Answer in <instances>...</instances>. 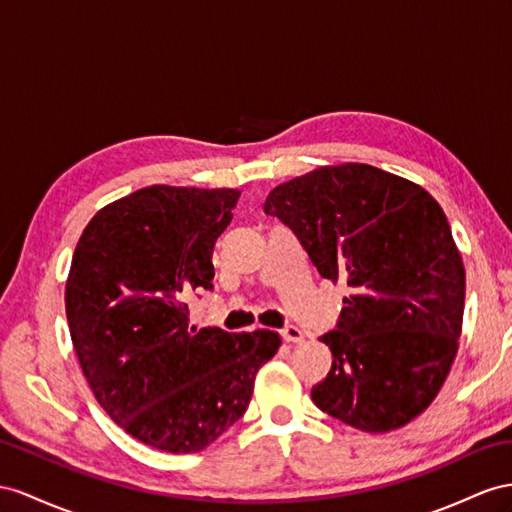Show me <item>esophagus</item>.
I'll return each mask as SVG.
<instances>
[{
    "label": "esophagus",
    "instance_id": "1",
    "mask_svg": "<svg viewBox=\"0 0 512 512\" xmlns=\"http://www.w3.org/2000/svg\"><path fill=\"white\" fill-rule=\"evenodd\" d=\"M281 337L285 339V342H292V344H300L305 339V333L298 329V326L294 324H287L281 329Z\"/></svg>",
    "mask_w": 512,
    "mask_h": 512
}]
</instances>
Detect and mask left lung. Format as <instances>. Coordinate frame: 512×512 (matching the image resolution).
Segmentation results:
<instances>
[{"label": "left lung", "mask_w": 512, "mask_h": 512, "mask_svg": "<svg viewBox=\"0 0 512 512\" xmlns=\"http://www.w3.org/2000/svg\"><path fill=\"white\" fill-rule=\"evenodd\" d=\"M264 212L352 290L320 337L333 365L311 400L363 432L409 424L450 374L463 326L465 268L439 203L376 166L339 164L281 183Z\"/></svg>", "instance_id": "8db88e82"}]
</instances>
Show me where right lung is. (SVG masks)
Here are the masks:
<instances>
[{
	"label": "right lung",
	"mask_w": 512,
	"mask_h": 512,
	"mask_svg": "<svg viewBox=\"0 0 512 512\" xmlns=\"http://www.w3.org/2000/svg\"><path fill=\"white\" fill-rule=\"evenodd\" d=\"M238 190L149 186L106 205L75 246L64 292L97 402L155 450L201 452L246 413L274 331L196 329L183 303L212 290V253Z\"/></svg>",
	"instance_id": "add662e5"
}]
</instances>
